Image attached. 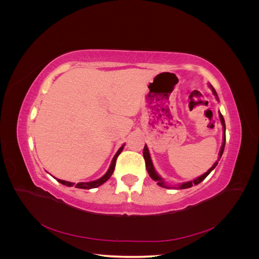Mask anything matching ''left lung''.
Here are the masks:
<instances>
[{"label":"left lung","instance_id":"1","mask_svg":"<svg viewBox=\"0 0 259 259\" xmlns=\"http://www.w3.org/2000/svg\"><path fill=\"white\" fill-rule=\"evenodd\" d=\"M208 86L210 88V90H211V92H213V94H214V96L216 97V99L217 100H219L218 99V95H217V93H216V91L214 90V88L213 86H211L210 84H208ZM218 113H219V119H221V122H222V125H223V131H224V137H223V145H222V148H221V151H219V156H218V160L213 164V166H211L206 173H204L203 175H201V176H199L198 178H195V179H193V180H191V182H187V183H183V184H180V185H178L177 187H173V186H167L165 183H164V180H163V178L156 173L155 171V169H154V166H153V164H152V160H151V156H150V153H149V149H148V147H147V145H145V148H144V158H145V162H146V168H147V170H148V174H149V176H150L153 180H155L156 182V184H158L159 186H161V187H163V188H167V189H169V188H174V189H187V188H190V187H192L193 185H198V184H200L201 182H203V180H204L206 177H207V175L210 173L211 170H213L215 167H216V165L218 164V161H219V159L222 158V155H223V153H224V149H225V144H226V124H225V120H224V116H223V114L221 113V111H218Z\"/></svg>","mask_w":259,"mask_h":259}]
</instances>
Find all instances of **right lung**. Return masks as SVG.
Instances as JSON below:
<instances>
[{
  "label": "right lung",
  "mask_w": 259,
  "mask_h": 259,
  "mask_svg": "<svg viewBox=\"0 0 259 259\" xmlns=\"http://www.w3.org/2000/svg\"><path fill=\"white\" fill-rule=\"evenodd\" d=\"M124 146H125V145H123V146L119 149V150H117V152L115 153V155L113 156V159H112V161H111L110 166H109V169L107 170V173H106L103 177H100L99 179H96V180H93V182H89V183H77V184L75 185V187H76V188H80V189H93V188H97V187L103 185L104 183H106L107 180L111 177V175H112V173H113L114 167H115L116 159H117V156H119V154L122 152ZM56 179H57L58 183H60V184H62V185H65V186H68V187H72V186L74 185V183L66 182V180L58 179V178H56Z\"/></svg>",
  "instance_id": "right-lung-1"
}]
</instances>
